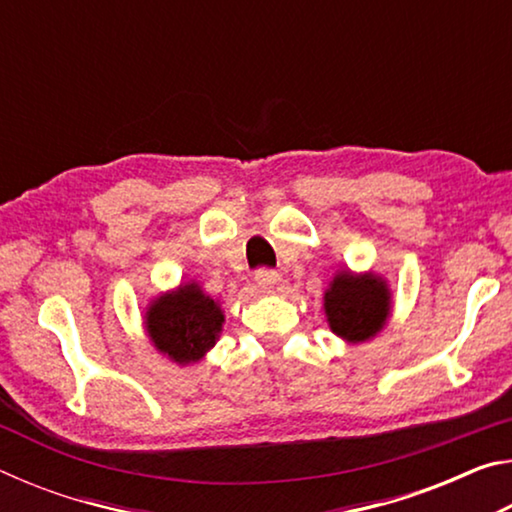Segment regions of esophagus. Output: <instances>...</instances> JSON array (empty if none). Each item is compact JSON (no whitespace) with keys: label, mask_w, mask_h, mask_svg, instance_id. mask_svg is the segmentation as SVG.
I'll return each instance as SVG.
<instances>
[{"label":"esophagus","mask_w":512,"mask_h":512,"mask_svg":"<svg viewBox=\"0 0 512 512\" xmlns=\"http://www.w3.org/2000/svg\"><path fill=\"white\" fill-rule=\"evenodd\" d=\"M277 280H280V277H277L273 268H259V271L255 273V284L259 287V291H264V293H271L275 289Z\"/></svg>","instance_id":"34e87169"}]
</instances>
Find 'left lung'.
<instances>
[{"label": "left lung", "instance_id": "1", "mask_svg": "<svg viewBox=\"0 0 512 512\" xmlns=\"http://www.w3.org/2000/svg\"><path fill=\"white\" fill-rule=\"evenodd\" d=\"M391 311V291L375 273H339L325 291V314L332 332L361 343L384 327Z\"/></svg>", "mask_w": 512, "mask_h": 512}]
</instances>
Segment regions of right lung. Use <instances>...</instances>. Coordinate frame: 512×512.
<instances>
[{
  "label": "right lung",
  "mask_w": 512,
  "mask_h": 512,
  "mask_svg": "<svg viewBox=\"0 0 512 512\" xmlns=\"http://www.w3.org/2000/svg\"><path fill=\"white\" fill-rule=\"evenodd\" d=\"M223 320L219 302L205 296L201 287L192 282L180 284L178 291L153 300L144 323L155 348L171 361L187 366L214 348Z\"/></svg>",
  "instance_id": "right-lung-1"
}]
</instances>
